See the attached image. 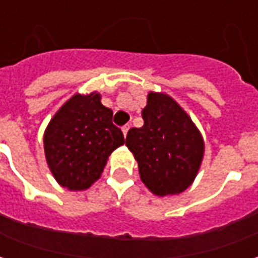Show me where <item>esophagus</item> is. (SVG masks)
Instances as JSON below:
<instances>
[{
  "mask_svg": "<svg viewBox=\"0 0 258 258\" xmlns=\"http://www.w3.org/2000/svg\"><path fill=\"white\" fill-rule=\"evenodd\" d=\"M121 130H123V134H124V137H125V135H127V133H128L130 125H124V127Z\"/></svg>",
  "mask_w": 258,
  "mask_h": 258,
  "instance_id": "1",
  "label": "esophagus"
}]
</instances>
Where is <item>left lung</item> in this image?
<instances>
[{"mask_svg":"<svg viewBox=\"0 0 258 258\" xmlns=\"http://www.w3.org/2000/svg\"><path fill=\"white\" fill-rule=\"evenodd\" d=\"M142 118L144 125L130 128L125 138L142 182L157 196L184 192L202 163V135L178 103L164 94L148 95Z\"/></svg>","mask_w":258,"mask_h":258,"instance_id":"8db88e82","label":"left lung"}]
</instances>
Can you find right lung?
<instances>
[{
  "mask_svg": "<svg viewBox=\"0 0 258 258\" xmlns=\"http://www.w3.org/2000/svg\"><path fill=\"white\" fill-rule=\"evenodd\" d=\"M112 109L101 95H74L48 124L44 134L47 163L59 184L70 190L87 189L101 177L109 155L124 144L112 121Z\"/></svg>",
  "mask_w": 258,
  "mask_h": 258,
  "instance_id": "right-lung-1",
  "label": "right lung"
}]
</instances>
